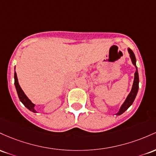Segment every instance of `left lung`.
Here are the masks:
<instances>
[{
    "instance_id": "1",
    "label": "left lung",
    "mask_w": 156,
    "mask_h": 156,
    "mask_svg": "<svg viewBox=\"0 0 156 156\" xmlns=\"http://www.w3.org/2000/svg\"><path fill=\"white\" fill-rule=\"evenodd\" d=\"M128 52L130 54V57L131 59V61H132L133 64L134 65L135 67H136V71L135 72L134 74V80H133V87L132 89H131V91L130 94H128L127 96V99H125V102L122 104V105L121 106L119 111L116 113L117 116H119V115L122 114L125 111H127V109L129 108L131 105L133 104L135 100V98H136V95H137L138 90H139V73H138V69H137V66H136V57H135V55L132 50L130 49V48H128Z\"/></svg>"
}]
</instances>
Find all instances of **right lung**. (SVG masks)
I'll use <instances>...</instances> for the list:
<instances>
[{"label": "right lung", "mask_w": 156, "mask_h": 156, "mask_svg": "<svg viewBox=\"0 0 156 156\" xmlns=\"http://www.w3.org/2000/svg\"><path fill=\"white\" fill-rule=\"evenodd\" d=\"M15 87H16L17 95H18L20 101L24 105V106H25L26 108H28L29 111L33 112V113H37V112L35 111V109H34V106H35V105L33 104V103L31 101L30 99L26 97V94H24L23 90H22V88L20 87V85H19L17 73L15 71Z\"/></svg>", "instance_id": "add662e5"}]
</instances>
